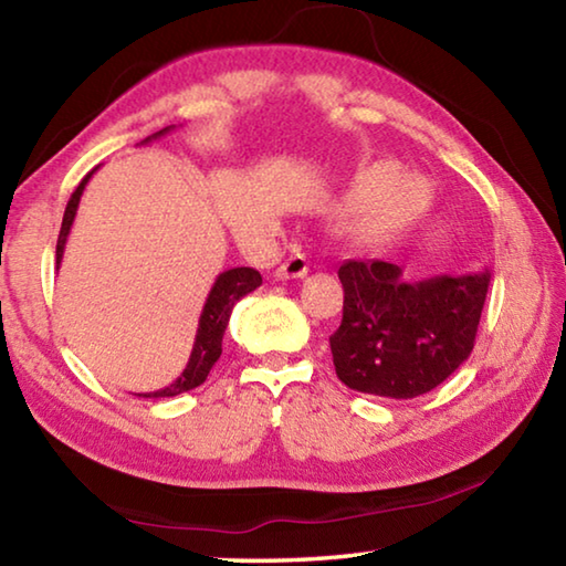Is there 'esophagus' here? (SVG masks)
I'll return each instance as SVG.
<instances>
[{
	"label": "esophagus",
	"instance_id": "esophagus-1",
	"mask_svg": "<svg viewBox=\"0 0 566 566\" xmlns=\"http://www.w3.org/2000/svg\"><path fill=\"white\" fill-rule=\"evenodd\" d=\"M306 272H310V262H306V256L304 254H300V252H296V254H292L290 256V260H286L282 266H280V270H276V280H302V276L306 274Z\"/></svg>",
	"mask_w": 566,
	"mask_h": 566
}]
</instances>
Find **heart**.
I'll return each instance as SVG.
<instances>
[{
    "label": "heart",
    "mask_w": 566,
    "mask_h": 566,
    "mask_svg": "<svg viewBox=\"0 0 566 566\" xmlns=\"http://www.w3.org/2000/svg\"><path fill=\"white\" fill-rule=\"evenodd\" d=\"M429 205V185L417 177H401L395 165H371L354 179L349 209L359 214L357 234L381 242L415 222Z\"/></svg>",
    "instance_id": "b5f03b06"
}]
</instances>
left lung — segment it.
I'll return each mask as SVG.
<instances>
[{"instance_id": "8db88e82", "label": "left lung", "mask_w": 566, "mask_h": 566, "mask_svg": "<svg viewBox=\"0 0 566 566\" xmlns=\"http://www.w3.org/2000/svg\"><path fill=\"white\" fill-rule=\"evenodd\" d=\"M339 280L344 312L329 337L337 377L364 395L415 399L472 354L492 274L405 282L397 264L349 260Z\"/></svg>"}]
</instances>
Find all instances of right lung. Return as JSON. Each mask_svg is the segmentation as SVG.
Returning a JSON list of instances; mask_svg holds the SVG:
<instances>
[{"mask_svg": "<svg viewBox=\"0 0 566 566\" xmlns=\"http://www.w3.org/2000/svg\"><path fill=\"white\" fill-rule=\"evenodd\" d=\"M171 129H175V124H171V127L159 129L157 134H151V137L142 142V145H147V142H151V139L165 137V134L171 132ZM97 169L99 167H94L90 175L80 181V187L74 189L70 202H66L60 239H56V270H60V264H62L64 244H66V237H70V229L74 224L76 207H80L82 191H84V187H87V181L92 179V175ZM260 284H262V274L252 270V266H234V270H227V272L219 274L214 284H212V290H209L205 310H202V314H199L195 347H191L185 371H181L177 381H171L169 387L157 389V391H147V395H139V397H177V395H181V391H189V389L202 385V381L209 375V369L214 367L219 354H222V337H224L229 317H232L234 304L242 300V296H247L249 292H254Z\"/></svg>", "mask_w": 566, "mask_h": 566, "instance_id": "add662e5", "label": "right lung"}]
</instances>
